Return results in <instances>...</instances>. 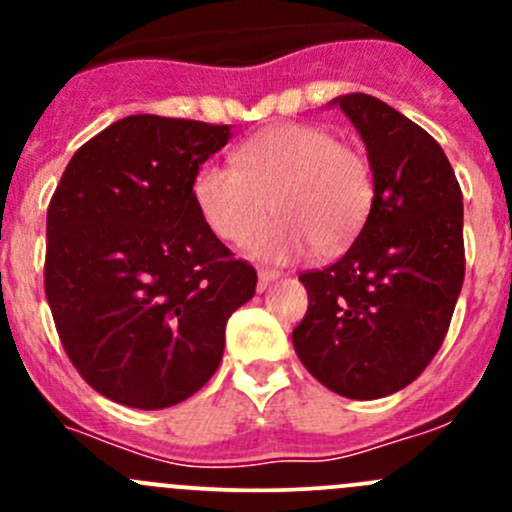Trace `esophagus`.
Returning a JSON list of instances; mask_svg holds the SVG:
<instances>
[{"label": "esophagus", "mask_w": 512, "mask_h": 512, "mask_svg": "<svg viewBox=\"0 0 512 512\" xmlns=\"http://www.w3.org/2000/svg\"><path fill=\"white\" fill-rule=\"evenodd\" d=\"M257 277H260V285H262V287H267V285H270V282L280 280L282 272L270 270V267H260V270H257Z\"/></svg>", "instance_id": "1"}]
</instances>
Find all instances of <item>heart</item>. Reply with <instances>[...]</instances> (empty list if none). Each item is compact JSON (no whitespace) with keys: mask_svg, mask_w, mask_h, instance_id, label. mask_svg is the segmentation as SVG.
Listing matches in <instances>:
<instances>
[{"mask_svg":"<svg viewBox=\"0 0 512 512\" xmlns=\"http://www.w3.org/2000/svg\"><path fill=\"white\" fill-rule=\"evenodd\" d=\"M205 223L227 242L249 235L271 212L281 218L250 241L265 262L344 250L364 227L374 203V175L361 151L309 123H280L235 151V165L210 163L195 178Z\"/></svg>","mask_w":512,"mask_h":512,"instance_id":"1","label":"heart"}]
</instances>
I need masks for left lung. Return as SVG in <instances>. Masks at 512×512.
<instances>
[{
	"label": "left lung",
	"instance_id": "1",
	"mask_svg": "<svg viewBox=\"0 0 512 512\" xmlns=\"http://www.w3.org/2000/svg\"><path fill=\"white\" fill-rule=\"evenodd\" d=\"M337 103L369 156L374 203L354 245L299 275L309 307L292 332L309 374L347 399L404 389L441 349L466 275L463 193L443 148L389 103Z\"/></svg>",
	"mask_w": 512,
	"mask_h": 512
}]
</instances>
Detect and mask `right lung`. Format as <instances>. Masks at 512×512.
I'll list each match as a JSON object with an SVG mask.
<instances>
[{
  "instance_id": "1",
  "label": "right lung",
  "mask_w": 512,
  "mask_h": 512,
  "mask_svg": "<svg viewBox=\"0 0 512 512\" xmlns=\"http://www.w3.org/2000/svg\"><path fill=\"white\" fill-rule=\"evenodd\" d=\"M230 126L126 116L66 165L46 213L44 289L86 384L131 409H168L208 384L225 324L255 294L195 200Z\"/></svg>"
}]
</instances>
